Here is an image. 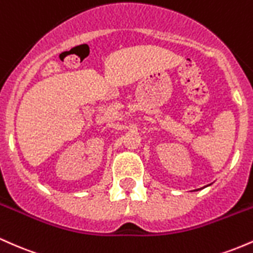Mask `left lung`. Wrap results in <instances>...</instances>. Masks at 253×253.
Here are the masks:
<instances>
[{"label":"left lung","mask_w":253,"mask_h":253,"mask_svg":"<svg viewBox=\"0 0 253 253\" xmlns=\"http://www.w3.org/2000/svg\"><path fill=\"white\" fill-rule=\"evenodd\" d=\"M201 189H202V188H201ZM196 190H199V189H196ZM196 190H194V191H196Z\"/></svg>","instance_id":"8db88e82"}]
</instances>
